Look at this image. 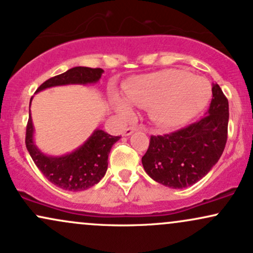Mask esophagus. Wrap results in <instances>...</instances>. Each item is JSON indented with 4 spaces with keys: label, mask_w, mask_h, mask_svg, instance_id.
I'll return each instance as SVG.
<instances>
[{
    "label": "esophagus",
    "mask_w": 253,
    "mask_h": 253,
    "mask_svg": "<svg viewBox=\"0 0 253 253\" xmlns=\"http://www.w3.org/2000/svg\"><path fill=\"white\" fill-rule=\"evenodd\" d=\"M138 129H139V127H136V126L128 127V128L124 129V133H123V135H125V136H128V135L132 134L133 132H135V130H138Z\"/></svg>",
    "instance_id": "esophagus-1"
}]
</instances>
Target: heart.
<instances>
[{
  "label": "heart",
  "instance_id": "heart-1",
  "mask_svg": "<svg viewBox=\"0 0 253 253\" xmlns=\"http://www.w3.org/2000/svg\"><path fill=\"white\" fill-rule=\"evenodd\" d=\"M125 98L115 96L113 106L127 119L132 106L150 108L153 123L163 128H177L196 118L211 98V85L205 78L183 70H164L136 76L125 85Z\"/></svg>",
  "mask_w": 253,
  "mask_h": 253
}]
</instances>
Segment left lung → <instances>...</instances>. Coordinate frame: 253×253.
<instances>
[{"instance_id":"obj_1","label":"left lung","mask_w":253,"mask_h":253,"mask_svg":"<svg viewBox=\"0 0 253 253\" xmlns=\"http://www.w3.org/2000/svg\"><path fill=\"white\" fill-rule=\"evenodd\" d=\"M201 120L177 132L151 136L141 158L153 181L172 189H183L203 178L221 157L228 127V101L217 84Z\"/></svg>"}]
</instances>
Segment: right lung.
Listing matches in <instances>:
<instances>
[{
    "label": "right lung",
    "mask_w": 253,
    "mask_h": 253,
    "mask_svg": "<svg viewBox=\"0 0 253 253\" xmlns=\"http://www.w3.org/2000/svg\"><path fill=\"white\" fill-rule=\"evenodd\" d=\"M103 72L102 69L76 66L43 82L37 89V92L59 85L95 84L100 81ZM119 139L120 136H113L102 129L96 128L72 152L63 156H50L43 153L36 145L31 113L26 129V147L38 169L51 183L60 189L69 191L86 190L103 178L108 168L110 149Z\"/></svg>",
    "instance_id": "obj_1"
}]
</instances>
